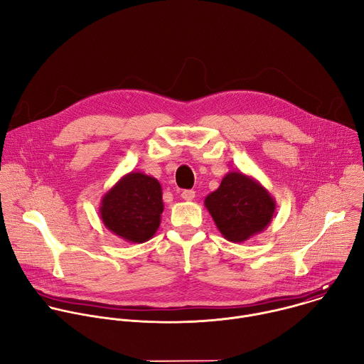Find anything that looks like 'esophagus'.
<instances>
[{
	"label": "esophagus",
	"instance_id": "1",
	"mask_svg": "<svg viewBox=\"0 0 364 364\" xmlns=\"http://www.w3.org/2000/svg\"><path fill=\"white\" fill-rule=\"evenodd\" d=\"M194 197H196V193H194L193 190H183V191H181V198H183V200L190 201V200H193Z\"/></svg>",
	"mask_w": 364,
	"mask_h": 364
}]
</instances>
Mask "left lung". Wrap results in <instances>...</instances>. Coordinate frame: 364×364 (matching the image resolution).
<instances>
[{
    "instance_id": "obj_1",
    "label": "left lung",
    "mask_w": 364,
    "mask_h": 364,
    "mask_svg": "<svg viewBox=\"0 0 364 364\" xmlns=\"http://www.w3.org/2000/svg\"><path fill=\"white\" fill-rule=\"evenodd\" d=\"M204 205L222 236L229 242L242 243L269 226L277 201L253 177L229 171L219 188L204 198Z\"/></svg>"
}]
</instances>
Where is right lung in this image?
Returning a JSON list of instances; mask_svg holds the SVG:
<instances>
[{"label": "right lung", "instance_id": "right-lung-1", "mask_svg": "<svg viewBox=\"0 0 364 364\" xmlns=\"http://www.w3.org/2000/svg\"><path fill=\"white\" fill-rule=\"evenodd\" d=\"M163 188L157 178L131 171L103 194L99 207L102 223L131 243L149 240L161 223Z\"/></svg>", "mask_w": 364, "mask_h": 364}]
</instances>
